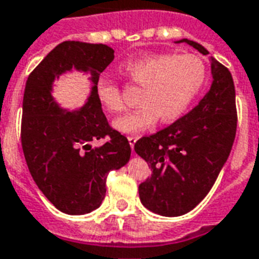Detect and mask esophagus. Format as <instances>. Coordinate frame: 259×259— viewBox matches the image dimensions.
Wrapping results in <instances>:
<instances>
[{
	"label": "esophagus",
	"instance_id": "esophagus-1",
	"mask_svg": "<svg viewBox=\"0 0 259 259\" xmlns=\"http://www.w3.org/2000/svg\"><path fill=\"white\" fill-rule=\"evenodd\" d=\"M127 140H129L130 147H132V149H133V148H135L136 141L139 140V137H137V136H129V137H127Z\"/></svg>",
	"mask_w": 259,
	"mask_h": 259
}]
</instances>
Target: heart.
<instances>
[{
    "instance_id": "heart-1",
    "label": "heart",
    "mask_w": 259,
    "mask_h": 259,
    "mask_svg": "<svg viewBox=\"0 0 259 259\" xmlns=\"http://www.w3.org/2000/svg\"><path fill=\"white\" fill-rule=\"evenodd\" d=\"M122 71L141 86L139 108L114 122L122 133H139L152 127L158 118L168 123L178 119L202 89L206 67L195 55H148L130 59ZM97 99L105 110L119 114L124 110L119 86L101 79L96 86Z\"/></svg>"
}]
</instances>
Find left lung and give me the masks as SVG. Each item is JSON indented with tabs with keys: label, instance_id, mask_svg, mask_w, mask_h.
I'll use <instances>...</instances> for the list:
<instances>
[{
	"label": "left lung",
	"instance_id": "obj_1",
	"mask_svg": "<svg viewBox=\"0 0 259 259\" xmlns=\"http://www.w3.org/2000/svg\"><path fill=\"white\" fill-rule=\"evenodd\" d=\"M178 42L208 55L198 42ZM211 74L210 91L193 110L136 143V154L152 170V176L140 184V200L155 214L178 217L196 207L231 154L237 126L233 78L214 57Z\"/></svg>",
	"mask_w": 259,
	"mask_h": 259
}]
</instances>
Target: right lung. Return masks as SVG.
Wrapping results in <instances>:
<instances>
[{
	"label": "right lung",
	"mask_w": 259,
	"mask_h": 259,
	"mask_svg": "<svg viewBox=\"0 0 259 259\" xmlns=\"http://www.w3.org/2000/svg\"><path fill=\"white\" fill-rule=\"evenodd\" d=\"M114 60L103 44H59L28 75L23 96L22 148L28 170L49 202L66 214H86L105 196L111 170L129 162L130 144L112 129L101 110L96 86ZM72 68L91 74L92 93L79 111L61 110L51 97V83ZM104 139L97 147L93 143Z\"/></svg>",
	"instance_id": "right-lung-1"
}]
</instances>
